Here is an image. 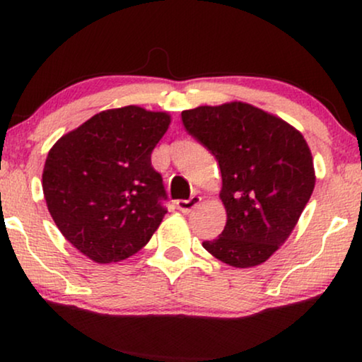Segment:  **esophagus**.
<instances>
[{"instance_id": "esophagus-1", "label": "esophagus", "mask_w": 362, "mask_h": 362, "mask_svg": "<svg viewBox=\"0 0 362 362\" xmlns=\"http://www.w3.org/2000/svg\"><path fill=\"white\" fill-rule=\"evenodd\" d=\"M177 209H180L182 214H189V212L201 204V197L199 196H191V199H181L176 202Z\"/></svg>"}]
</instances>
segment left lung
Returning <instances> with one entry per match:
<instances>
[{"label":"left lung","mask_w":362,"mask_h":362,"mask_svg":"<svg viewBox=\"0 0 362 362\" xmlns=\"http://www.w3.org/2000/svg\"><path fill=\"white\" fill-rule=\"evenodd\" d=\"M181 117L222 176L227 222L202 247L237 269L264 264L293 232L315 189L308 143L290 123L245 102L202 105Z\"/></svg>","instance_id":"8db88e82"}]
</instances>
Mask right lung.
<instances>
[{
    "label": "right lung",
    "instance_id": "obj_1",
    "mask_svg": "<svg viewBox=\"0 0 362 362\" xmlns=\"http://www.w3.org/2000/svg\"><path fill=\"white\" fill-rule=\"evenodd\" d=\"M170 123L166 112L110 108L49 150L42 171L47 209L62 235L97 264L136 254L168 212L151 151Z\"/></svg>",
    "mask_w": 362,
    "mask_h": 362
}]
</instances>
